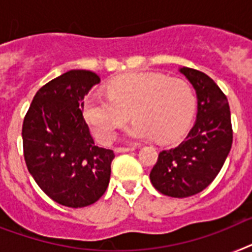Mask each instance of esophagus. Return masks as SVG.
<instances>
[{"instance_id":"1","label":"esophagus","mask_w":252,"mask_h":252,"mask_svg":"<svg viewBox=\"0 0 252 252\" xmlns=\"http://www.w3.org/2000/svg\"><path fill=\"white\" fill-rule=\"evenodd\" d=\"M134 147H117L114 151L117 152V153H125V152H131L134 151Z\"/></svg>"}]
</instances>
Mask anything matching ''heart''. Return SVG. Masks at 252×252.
<instances>
[{"label":"heart","instance_id":"heart-1","mask_svg":"<svg viewBox=\"0 0 252 252\" xmlns=\"http://www.w3.org/2000/svg\"><path fill=\"white\" fill-rule=\"evenodd\" d=\"M196 97L188 82L161 73L125 74L113 80L108 94L93 93L84 114L101 143H111L128 117L135 118L126 135L134 140L158 138L174 141L188 127Z\"/></svg>","mask_w":252,"mask_h":252}]
</instances>
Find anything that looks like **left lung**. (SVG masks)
<instances>
[{
    "instance_id": "obj_1",
    "label": "left lung",
    "mask_w": 252,
    "mask_h": 252,
    "mask_svg": "<svg viewBox=\"0 0 252 252\" xmlns=\"http://www.w3.org/2000/svg\"><path fill=\"white\" fill-rule=\"evenodd\" d=\"M198 97L197 120L178 147L159 152L149 178L168 197L194 196L214 182L233 143V128L225 94L203 72L183 66Z\"/></svg>"
}]
</instances>
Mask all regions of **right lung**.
<instances>
[{
  "label": "right lung",
  "mask_w": 252,
  "mask_h": 252,
  "mask_svg": "<svg viewBox=\"0 0 252 252\" xmlns=\"http://www.w3.org/2000/svg\"><path fill=\"white\" fill-rule=\"evenodd\" d=\"M100 77L73 69L43 85L23 122L27 167L50 198L66 207H85L109 184L114 152L97 147L84 118V97Z\"/></svg>",
  "instance_id": "obj_1"
}]
</instances>
